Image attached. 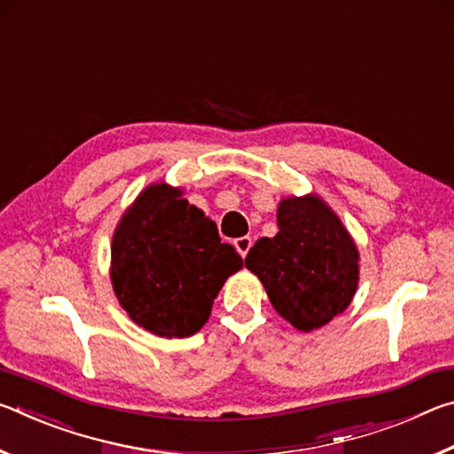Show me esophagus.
Returning a JSON list of instances; mask_svg holds the SVG:
<instances>
[{
  "mask_svg": "<svg viewBox=\"0 0 454 454\" xmlns=\"http://www.w3.org/2000/svg\"><path fill=\"white\" fill-rule=\"evenodd\" d=\"M234 246H236V250L240 252V256H242V258H246V254H248V250H250V246H252V238H250V236H240V238H236V240H234Z\"/></svg>",
  "mask_w": 454,
  "mask_h": 454,
  "instance_id": "1",
  "label": "esophagus"
}]
</instances>
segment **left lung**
Instances as JSON below:
<instances>
[{"instance_id": "8db88e82", "label": "left lung", "mask_w": 454, "mask_h": 454, "mask_svg": "<svg viewBox=\"0 0 454 454\" xmlns=\"http://www.w3.org/2000/svg\"><path fill=\"white\" fill-rule=\"evenodd\" d=\"M278 234L260 238L246 268L264 284L276 312L310 333L347 310L358 286V250L340 218L318 196L284 198Z\"/></svg>"}]
</instances>
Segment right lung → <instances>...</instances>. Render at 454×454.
Wrapping results in <instances>:
<instances>
[{
	"mask_svg": "<svg viewBox=\"0 0 454 454\" xmlns=\"http://www.w3.org/2000/svg\"><path fill=\"white\" fill-rule=\"evenodd\" d=\"M240 268V254L220 240L216 224L164 182L145 188L114 232V292L129 318L156 336L198 333Z\"/></svg>",
	"mask_w": 454,
	"mask_h": 454,
	"instance_id": "add662e5",
	"label": "right lung"
}]
</instances>
